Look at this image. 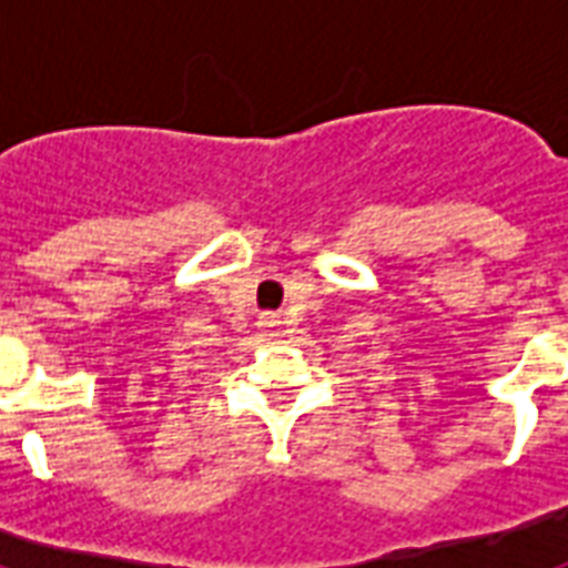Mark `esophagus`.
Returning a JSON list of instances; mask_svg holds the SVG:
<instances>
[{
	"mask_svg": "<svg viewBox=\"0 0 568 568\" xmlns=\"http://www.w3.org/2000/svg\"><path fill=\"white\" fill-rule=\"evenodd\" d=\"M276 324H280V321H274V318H262V327H265L267 333H271V336H274Z\"/></svg>",
	"mask_w": 568,
	"mask_h": 568,
	"instance_id": "34e87169",
	"label": "esophagus"
}]
</instances>
